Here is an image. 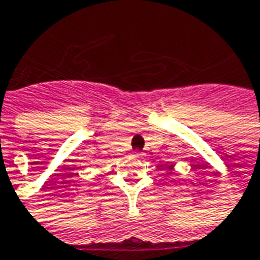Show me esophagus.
<instances>
[{"mask_svg": "<svg viewBox=\"0 0 260 260\" xmlns=\"http://www.w3.org/2000/svg\"><path fill=\"white\" fill-rule=\"evenodd\" d=\"M142 155H144V154H142V152H139V151H135V152H134V157L141 158V157H142Z\"/></svg>", "mask_w": 260, "mask_h": 260, "instance_id": "1", "label": "esophagus"}]
</instances>
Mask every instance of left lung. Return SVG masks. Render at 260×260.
I'll return each mask as SVG.
<instances>
[{
    "label": "left lung",
    "mask_w": 260,
    "mask_h": 260,
    "mask_svg": "<svg viewBox=\"0 0 260 260\" xmlns=\"http://www.w3.org/2000/svg\"><path fill=\"white\" fill-rule=\"evenodd\" d=\"M166 170H167V174H168V175L173 174V173H174V170H175V166H174V164H170V166L166 167Z\"/></svg>",
    "instance_id": "8db88e82"
}]
</instances>
